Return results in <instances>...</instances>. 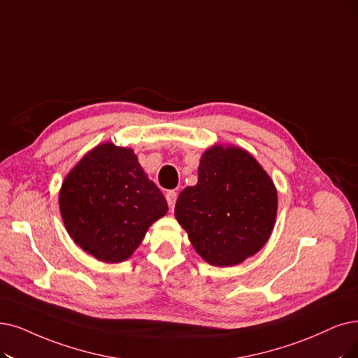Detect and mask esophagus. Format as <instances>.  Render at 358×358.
Segmentation results:
<instances>
[{"mask_svg": "<svg viewBox=\"0 0 358 358\" xmlns=\"http://www.w3.org/2000/svg\"><path fill=\"white\" fill-rule=\"evenodd\" d=\"M166 199H167V204L170 207V210L175 208V204H176V199H178V192L175 191H169L166 194Z\"/></svg>", "mask_w": 358, "mask_h": 358, "instance_id": "esophagus-1", "label": "esophagus"}]
</instances>
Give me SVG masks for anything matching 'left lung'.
Returning <instances> with one entry per match:
<instances>
[{
    "label": "left lung",
    "mask_w": 358,
    "mask_h": 358,
    "mask_svg": "<svg viewBox=\"0 0 358 358\" xmlns=\"http://www.w3.org/2000/svg\"><path fill=\"white\" fill-rule=\"evenodd\" d=\"M278 192L254 157L214 145L199 160L198 182L175 207L195 251L211 266H236L259 252L273 231Z\"/></svg>",
    "instance_id": "1"
}]
</instances>
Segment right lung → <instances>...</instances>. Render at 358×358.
I'll return each instance as SVG.
<instances>
[{
  "instance_id": "right-lung-1",
  "label": "right lung",
  "mask_w": 358,
  "mask_h": 358,
  "mask_svg": "<svg viewBox=\"0 0 358 358\" xmlns=\"http://www.w3.org/2000/svg\"><path fill=\"white\" fill-rule=\"evenodd\" d=\"M59 203L71 239L106 263L129 259L148 227L169 210L134 150L111 142L95 147L70 170Z\"/></svg>"
}]
</instances>
